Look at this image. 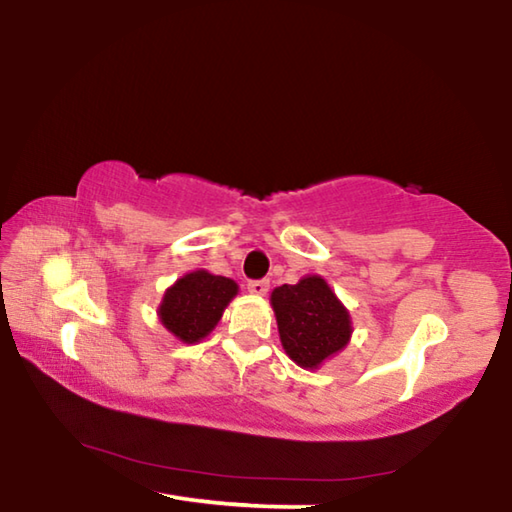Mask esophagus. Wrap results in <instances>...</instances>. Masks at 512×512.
<instances>
[{
	"label": "esophagus",
	"mask_w": 512,
	"mask_h": 512,
	"mask_svg": "<svg viewBox=\"0 0 512 512\" xmlns=\"http://www.w3.org/2000/svg\"><path fill=\"white\" fill-rule=\"evenodd\" d=\"M271 284H268V280H250L248 282V291L255 293V296H266V291Z\"/></svg>",
	"instance_id": "esophagus-1"
}]
</instances>
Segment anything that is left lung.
I'll return each instance as SVG.
<instances>
[{
  "instance_id": "obj_1",
  "label": "left lung",
  "mask_w": 512,
  "mask_h": 512,
  "mask_svg": "<svg viewBox=\"0 0 512 512\" xmlns=\"http://www.w3.org/2000/svg\"><path fill=\"white\" fill-rule=\"evenodd\" d=\"M271 305L282 348L300 368L314 370L350 343L348 309L320 275L273 289Z\"/></svg>"
}]
</instances>
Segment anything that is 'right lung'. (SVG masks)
<instances>
[{"label": "right lung", "instance_id": "1", "mask_svg": "<svg viewBox=\"0 0 512 512\" xmlns=\"http://www.w3.org/2000/svg\"><path fill=\"white\" fill-rule=\"evenodd\" d=\"M237 291V282L230 277L192 271L167 289L158 316L176 339L198 343L216 327Z\"/></svg>", "mask_w": 512, "mask_h": 512}]
</instances>
